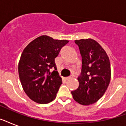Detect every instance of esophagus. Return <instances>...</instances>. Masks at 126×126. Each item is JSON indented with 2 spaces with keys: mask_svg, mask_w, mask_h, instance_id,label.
I'll return each mask as SVG.
<instances>
[{
  "mask_svg": "<svg viewBox=\"0 0 126 126\" xmlns=\"http://www.w3.org/2000/svg\"><path fill=\"white\" fill-rule=\"evenodd\" d=\"M71 79H72V77H67V78H65V80H69Z\"/></svg>",
  "mask_w": 126,
  "mask_h": 126,
  "instance_id": "34e87169",
  "label": "esophagus"
}]
</instances>
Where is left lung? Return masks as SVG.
Instances as JSON below:
<instances>
[{"label": "left lung", "mask_w": 126, "mask_h": 126, "mask_svg": "<svg viewBox=\"0 0 126 126\" xmlns=\"http://www.w3.org/2000/svg\"><path fill=\"white\" fill-rule=\"evenodd\" d=\"M82 56L79 86L71 92L75 101L82 105L97 101L105 93L111 78L109 58L99 44L92 38L75 40Z\"/></svg>", "instance_id": "obj_1"}]
</instances>
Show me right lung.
<instances>
[{"instance_id":"right-lung-1","label":"right lung","mask_w":126,"mask_h":126,"mask_svg":"<svg viewBox=\"0 0 126 126\" xmlns=\"http://www.w3.org/2000/svg\"><path fill=\"white\" fill-rule=\"evenodd\" d=\"M68 42L42 35L23 49L18 64L19 77L24 92L33 101L46 104L56 97L62 79L56 71L55 58ZM51 68L54 69L51 73Z\"/></svg>"}]
</instances>
